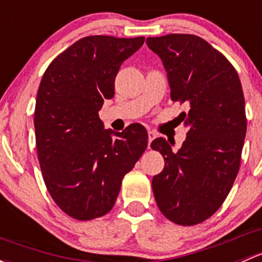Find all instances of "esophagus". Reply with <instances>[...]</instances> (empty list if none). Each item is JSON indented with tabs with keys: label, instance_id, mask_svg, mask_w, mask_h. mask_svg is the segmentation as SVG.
Segmentation results:
<instances>
[{
	"label": "esophagus",
	"instance_id": "34e87169",
	"mask_svg": "<svg viewBox=\"0 0 262 262\" xmlns=\"http://www.w3.org/2000/svg\"><path fill=\"white\" fill-rule=\"evenodd\" d=\"M157 137V134H156V132H153V130H149L148 132V147L150 148V143L153 142L154 140V138H156Z\"/></svg>",
	"mask_w": 262,
	"mask_h": 262
}]
</instances>
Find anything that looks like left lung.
<instances>
[{
  "label": "left lung",
  "instance_id": "1",
  "mask_svg": "<svg viewBox=\"0 0 262 262\" xmlns=\"http://www.w3.org/2000/svg\"><path fill=\"white\" fill-rule=\"evenodd\" d=\"M147 45L163 61L170 99L189 108L178 117L188 128L178 152L164 138L150 144L164 158L154 198L169 221L193 226L221 207L240 169L247 126L241 81L225 55L196 35L148 37Z\"/></svg>",
  "mask_w": 262,
  "mask_h": 262
}]
</instances>
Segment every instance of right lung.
<instances>
[{
	"label": "right lung",
	"mask_w": 262,
	"mask_h": 262,
	"mask_svg": "<svg viewBox=\"0 0 262 262\" xmlns=\"http://www.w3.org/2000/svg\"><path fill=\"white\" fill-rule=\"evenodd\" d=\"M143 42V36L82 37L57 55L41 79L34 118L38 162L49 193L71 219L108 213L124 176L147 148L144 126L134 123L114 133L98 114L115 94L120 65Z\"/></svg>",
	"instance_id": "right-lung-1"
}]
</instances>
